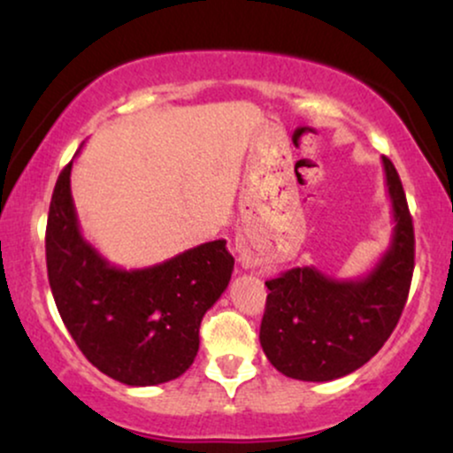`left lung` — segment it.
Segmentation results:
<instances>
[{
    "label": "left lung",
    "mask_w": 453,
    "mask_h": 453,
    "mask_svg": "<svg viewBox=\"0 0 453 453\" xmlns=\"http://www.w3.org/2000/svg\"><path fill=\"white\" fill-rule=\"evenodd\" d=\"M394 232L388 251L366 277L336 280L315 266L266 280L259 342L285 377L332 381L371 360L396 327L415 266L413 219L394 164L383 155Z\"/></svg>",
    "instance_id": "1"
}]
</instances>
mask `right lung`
I'll use <instances>...</instances> for the list:
<instances>
[{
	"label": "right lung",
	"mask_w": 453,
	"mask_h": 453,
	"mask_svg": "<svg viewBox=\"0 0 453 453\" xmlns=\"http://www.w3.org/2000/svg\"><path fill=\"white\" fill-rule=\"evenodd\" d=\"M57 179L46 223V268L61 319L97 371L126 386L180 377L200 347L202 317L230 283L226 241L204 242L149 268L123 270L85 241L70 189Z\"/></svg>",
	"instance_id": "obj_1"
}]
</instances>
